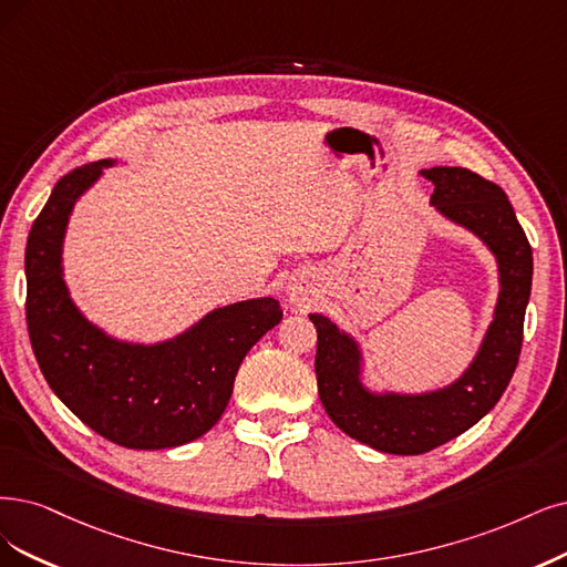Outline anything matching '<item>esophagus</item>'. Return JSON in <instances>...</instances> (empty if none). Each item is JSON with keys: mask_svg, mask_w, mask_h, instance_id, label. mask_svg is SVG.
Here are the masks:
<instances>
[{"mask_svg": "<svg viewBox=\"0 0 567 567\" xmlns=\"http://www.w3.org/2000/svg\"><path fill=\"white\" fill-rule=\"evenodd\" d=\"M287 295H289V301L291 303H297V306H303V303H308V299H310V289H308V285H291L289 289H287Z\"/></svg>", "mask_w": 567, "mask_h": 567, "instance_id": "34e87169", "label": "esophagus"}]
</instances>
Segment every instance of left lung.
<instances>
[{"label":"left lung","instance_id":"8db88e82","mask_svg":"<svg viewBox=\"0 0 567 567\" xmlns=\"http://www.w3.org/2000/svg\"><path fill=\"white\" fill-rule=\"evenodd\" d=\"M430 205L439 217L478 238L497 268L493 320L472 362L451 383L402 392L367 383L362 341L322 312L318 329V392L333 425L358 442L394 455H421L476 425L509 385L523 343V318L533 287V249L502 188L467 167H425Z\"/></svg>","mask_w":567,"mask_h":567}]
</instances>
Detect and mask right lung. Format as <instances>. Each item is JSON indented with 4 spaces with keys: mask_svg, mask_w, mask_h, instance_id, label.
<instances>
[{
    "mask_svg": "<svg viewBox=\"0 0 567 567\" xmlns=\"http://www.w3.org/2000/svg\"><path fill=\"white\" fill-rule=\"evenodd\" d=\"M114 165L104 158L62 177L32 224L30 343L47 383L81 423L125 449H175L219 421L245 354L282 320V308L272 297L228 303L154 343L112 337L89 320L65 282L62 251L74 205Z\"/></svg>",
    "mask_w": 567,
    "mask_h": 567,
    "instance_id": "right-lung-1",
    "label": "right lung"
}]
</instances>
